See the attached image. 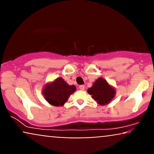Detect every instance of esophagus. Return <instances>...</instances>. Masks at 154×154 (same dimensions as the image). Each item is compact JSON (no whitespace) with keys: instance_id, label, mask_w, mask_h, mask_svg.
Returning <instances> with one entry per match:
<instances>
[{"instance_id":"34e87169","label":"esophagus","mask_w":154,"mask_h":154,"mask_svg":"<svg viewBox=\"0 0 154 154\" xmlns=\"http://www.w3.org/2000/svg\"><path fill=\"white\" fill-rule=\"evenodd\" d=\"M79 90H81V91H83V90L85 89V85H79Z\"/></svg>"}]
</instances>
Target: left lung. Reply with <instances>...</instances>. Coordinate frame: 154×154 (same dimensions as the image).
<instances>
[{
    "label": "left lung",
    "mask_w": 154,
    "mask_h": 154,
    "mask_svg": "<svg viewBox=\"0 0 154 154\" xmlns=\"http://www.w3.org/2000/svg\"><path fill=\"white\" fill-rule=\"evenodd\" d=\"M88 93L100 105H106L110 103L114 98L116 91L109 85L106 80L103 78H98L93 83L92 88L88 90Z\"/></svg>",
    "instance_id": "8db88e82"
}]
</instances>
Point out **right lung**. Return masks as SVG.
Wrapping results in <instances>:
<instances>
[{"instance_id":"add662e5","label":"right lung","mask_w":154,"mask_h":154,"mask_svg":"<svg viewBox=\"0 0 154 154\" xmlns=\"http://www.w3.org/2000/svg\"><path fill=\"white\" fill-rule=\"evenodd\" d=\"M76 91L75 85H69L61 77L45 86L43 94L45 100L51 105L59 106L67 101L69 95Z\"/></svg>"}]
</instances>
